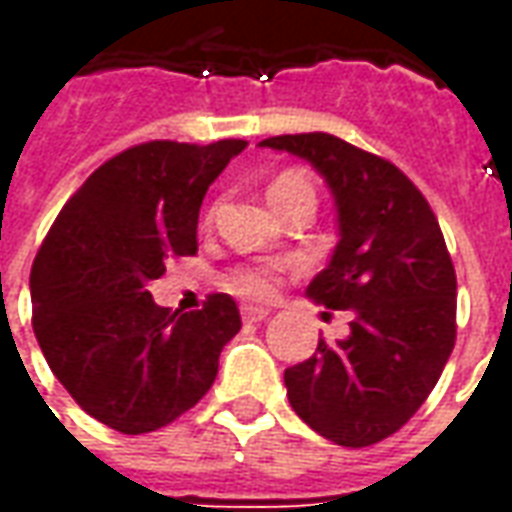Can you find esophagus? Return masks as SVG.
Segmentation results:
<instances>
[{"label": "esophagus", "instance_id": "1", "mask_svg": "<svg viewBox=\"0 0 512 512\" xmlns=\"http://www.w3.org/2000/svg\"><path fill=\"white\" fill-rule=\"evenodd\" d=\"M268 315H271V310H266V307H252V304H244V307H241V318H244V323H260L266 321Z\"/></svg>", "mask_w": 512, "mask_h": 512}]
</instances>
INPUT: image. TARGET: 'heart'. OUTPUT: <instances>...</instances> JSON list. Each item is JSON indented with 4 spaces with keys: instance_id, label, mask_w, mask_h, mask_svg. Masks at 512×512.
Returning <instances> with one entry per match:
<instances>
[{
    "instance_id": "b5f03b06",
    "label": "heart",
    "mask_w": 512,
    "mask_h": 512,
    "mask_svg": "<svg viewBox=\"0 0 512 512\" xmlns=\"http://www.w3.org/2000/svg\"><path fill=\"white\" fill-rule=\"evenodd\" d=\"M268 202L274 205V211L285 208L296 200H315V189L307 175L301 172H282L268 183ZM224 288L244 296V299H268L271 290L277 285V266H241L233 268L222 282Z\"/></svg>"
}]
</instances>
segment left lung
Masks as SVG:
<instances>
[{"instance_id": "left-lung-1", "label": "left lung", "mask_w": 512, "mask_h": 512, "mask_svg": "<svg viewBox=\"0 0 512 512\" xmlns=\"http://www.w3.org/2000/svg\"><path fill=\"white\" fill-rule=\"evenodd\" d=\"M260 147L310 161L332 189L340 241L307 296L351 315V334L285 370L293 411L323 439L370 447L406 425L455 345V268L422 191L386 158L332 134Z\"/></svg>"}]
</instances>
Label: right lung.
<instances>
[{
  "label": "right lung",
  "instance_id": "1",
  "mask_svg": "<svg viewBox=\"0 0 512 512\" xmlns=\"http://www.w3.org/2000/svg\"><path fill=\"white\" fill-rule=\"evenodd\" d=\"M244 147H128L84 180L40 246L29 274L40 351L68 395L109 428L139 436L197 406L241 329L227 293L169 312L147 285L172 257L197 252L202 197Z\"/></svg>",
  "mask_w": 512,
  "mask_h": 512
}]
</instances>
